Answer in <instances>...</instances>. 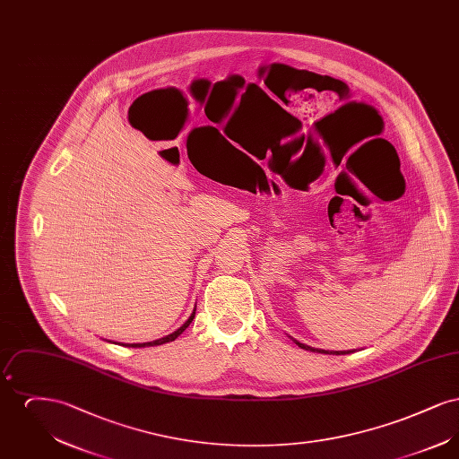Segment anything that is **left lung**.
Listing matches in <instances>:
<instances>
[{
    "label": "left lung",
    "instance_id": "8db88e82",
    "mask_svg": "<svg viewBox=\"0 0 459 459\" xmlns=\"http://www.w3.org/2000/svg\"><path fill=\"white\" fill-rule=\"evenodd\" d=\"M294 342H296V344H298V346H299V348H301V350L318 351V352H327V354H328V351L313 350V348H309V346H306V344H301V342H298V341H294ZM348 352H352V351H333V354H348Z\"/></svg>",
    "mask_w": 459,
    "mask_h": 459
}]
</instances>
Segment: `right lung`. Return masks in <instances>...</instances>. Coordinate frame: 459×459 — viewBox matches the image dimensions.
Listing matches in <instances>:
<instances>
[{
  "label": "right lung",
  "instance_id": "obj_1",
  "mask_svg": "<svg viewBox=\"0 0 459 459\" xmlns=\"http://www.w3.org/2000/svg\"><path fill=\"white\" fill-rule=\"evenodd\" d=\"M195 313H196V309L193 311V315L187 318V322L182 325L180 328H177L175 332H172L170 335H165V337H161V339H156V341H153V342H143V344H127L126 348H148V346H161V344H165V342H172V341H175L186 328L189 327L191 325V322H193V318H195ZM124 346V344H122Z\"/></svg>",
  "mask_w": 459,
  "mask_h": 459
}]
</instances>
